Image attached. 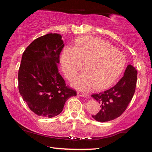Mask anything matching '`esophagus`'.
<instances>
[{
    "mask_svg": "<svg viewBox=\"0 0 152 152\" xmlns=\"http://www.w3.org/2000/svg\"><path fill=\"white\" fill-rule=\"evenodd\" d=\"M77 94H78V95H79L80 96H83V97H87L88 96V95H87L86 93H85V92H82V91H79L77 92Z\"/></svg>",
    "mask_w": 152,
    "mask_h": 152,
    "instance_id": "1",
    "label": "esophagus"
}]
</instances>
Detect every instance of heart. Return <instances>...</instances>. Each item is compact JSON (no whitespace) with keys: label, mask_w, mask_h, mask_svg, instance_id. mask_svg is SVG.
Returning <instances> with one entry per match:
<instances>
[{"label":"heart","mask_w":152,"mask_h":152,"mask_svg":"<svg viewBox=\"0 0 152 152\" xmlns=\"http://www.w3.org/2000/svg\"><path fill=\"white\" fill-rule=\"evenodd\" d=\"M85 63L86 72L74 82V86L86 89L94 85L102 89L116 80L125 65V56L105 41L92 37H81L76 42V47L68 46L61 55L64 74L73 79L82 70Z\"/></svg>","instance_id":"b5f03b06"}]
</instances>
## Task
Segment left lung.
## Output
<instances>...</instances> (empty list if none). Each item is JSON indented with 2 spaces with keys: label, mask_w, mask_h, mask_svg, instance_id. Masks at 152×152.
<instances>
[{
  "label": "left lung",
  "mask_w": 152,
  "mask_h": 152,
  "mask_svg": "<svg viewBox=\"0 0 152 152\" xmlns=\"http://www.w3.org/2000/svg\"><path fill=\"white\" fill-rule=\"evenodd\" d=\"M137 71L133 66L128 65L124 75L112 88L95 93L92 96L101 105V110L94 119L99 122H107L121 115L132 101L135 91Z\"/></svg>",
  "instance_id": "obj_1"
}]
</instances>
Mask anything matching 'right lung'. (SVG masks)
<instances>
[{"label":"right lung","mask_w":152,"mask_h":152,"mask_svg":"<svg viewBox=\"0 0 152 152\" xmlns=\"http://www.w3.org/2000/svg\"><path fill=\"white\" fill-rule=\"evenodd\" d=\"M64 47L61 35L48 33L35 39L23 53L18 87L23 101L38 116H57L67 100L76 95L58 72Z\"/></svg>","instance_id":"right-lung-1"}]
</instances>
